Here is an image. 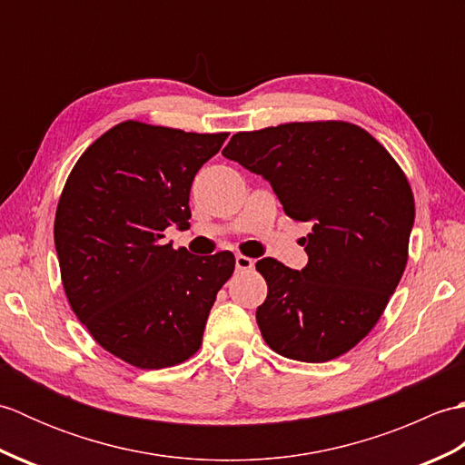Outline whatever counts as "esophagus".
I'll return each mask as SVG.
<instances>
[{
  "mask_svg": "<svg viewBox=\"0 0 465 465\" xmlns=\"http://www.w3.org/2000/svg\"><path fill=\"white\" fill-rule=\"evenodd\" d=\"M235 268L242 270V272H248V270L253 268V260L248 258V255L238 253V255H235Z\"/></svg>",
  "mask_w": 465,
  "mask_h": 465,
  "instance_id": "esophagus-1",
  "label": "esophagus"
}]
</instances>
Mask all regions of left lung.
<instances>
[{
	"instance_id": "8db88e82",
	"label": "left lung",
	"mask_w": 465,
	"mask_h": 465,
	"mask_svg": "<svg viewBox=\"0 0 465 465\" xmlns=\"http://www.w3.org/2000/svg\"><path fill=\"white\" fill-rule=\"evenodd\" d=\"M227 160L263 175L285 215L312 223L302 272L255 263L268 298L260 331L283 358L322 363L350 351L378 323L408 263L416 203L390 152L350 122H292L235 134Z\"/></svg>"
}]
</instances>
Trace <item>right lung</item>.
<instances>
[{"instance_id": "1", "label": "right lung", "mask_w": 465, "mask_h": 465, "mask_svg": "<svg viewBox=\"0 0 465 465\" xmlns=\"http://www.w3.org/2000/svg\"><path fill=\"white\" fill-rule=\"evenodd\" d=\"M227 135L122 122L82 153L59 195L54 240L67 302L134 368L190 360L232 278V252L193 255L163 242L165 227L190 225L193 177Z\"/></svg>"}]
</instances>
